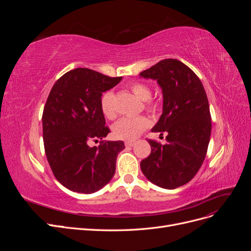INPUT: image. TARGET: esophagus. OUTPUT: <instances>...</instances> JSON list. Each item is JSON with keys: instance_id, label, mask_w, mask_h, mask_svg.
Returning a JSON list of instances; mask_svg holds the SVG:
<instances>
[{"instance_id": "esophagus-1", "label": "esophagus", "mask_w": 251, "mask_h": 251, "mask_svg": "<svg viewBox=\"0 0 251 251\" xmlns=\"http://www.w3.org/2000/svg\"><path fill=\"white\" fill-rule=\"evenodd\" d=\"M125 144L126 147H133L134 144H135V141L134 140H126V142H125Z\"/></svg>"}]
</instances>
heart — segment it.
I'll use <instances>...</instances> for the list:
<instances>
[{
    "label": "heart",
    "mask_w": 251,
    "mask_h": 251,
    "mask_svg": "<svg viewBox=\"0 0 251 251\" xmlns=\"http://www.w3.org/2000/svg\"><path fill=\"white\" fill-rule=\"evenodd\" d=\"M131 92L142 100L143 108L149 112H156L159 109V102L151 98V89L149 85L140 81L132 82L130 85ZM115 95L112 91H107L100 98V109L103 115L109 118L114 119L117 116V111L115 108ZM150 126V121L144 116L137 117H125L114 125L113 133L119 139L132 140L148 128Z\"/></svg>",
    "instance_id": "b5f03b06"
}]
</instances>
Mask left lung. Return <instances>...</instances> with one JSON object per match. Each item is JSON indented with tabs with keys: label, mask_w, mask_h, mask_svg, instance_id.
<instances>
[{
	"label": "left lung",
	"mask_w": 251,
	"mask_h": 251,
	"mask_svg": "<svg viewBox=\"0 0 251 251\" xmlns=\"http://www.w3.org/2000/svg\"><path fill=\"white\" fill-rule=\"evenodd\" d=\"M156 79L163 93V112L151 132L168 134L166 143L148 139L151 154L140 162L151 183L174 189L198 173L207 153L211 116L206 92L196 73L178 59L166 58L140 73Z\"/></svg>",
	"instance_id": "8db88e82"
}]
</instances>
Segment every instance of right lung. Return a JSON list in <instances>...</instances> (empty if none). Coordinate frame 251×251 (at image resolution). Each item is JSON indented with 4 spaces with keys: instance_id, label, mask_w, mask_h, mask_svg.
Returning <instances> with one entry per match:
<instances>
[{
    "instance_id": "obj_1",
    "label": "right lung",
    "mask_w": 251,
    "mask_h": 251,
    "mask_svg": "<svg viewBox=\"0 0 251 251\" xmlns=\"http://www.w3.org/2000/svg\"><path fill=\"white\" fill-rule=\"evenodd\" d=\"M121 79L76 68L59 77L50 91L42 118L45 153L56 180L72 192L92 194L115 174L125 144L102 140L111 131L100 98ZM91 141H100V146L91 148Z\"/></svg>"
}]
</instances>
